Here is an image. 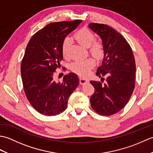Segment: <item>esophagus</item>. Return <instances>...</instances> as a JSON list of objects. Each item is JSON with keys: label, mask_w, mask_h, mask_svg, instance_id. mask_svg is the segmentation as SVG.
Here are the masks:
<instances>
[{"label": "esophagus", "mask_w": 153, "mask_h": 153, "mask_svg": "<svg viewBox=\"0 0 153 153\" xmlns=\"http://www.w3.org/2000/svg\"><path fill=\"white\" fill-rule=\"evenodd\" d=\"M88 82H89V80L86 78H84V77H79V83L81 84V85H82V84H85Z\"/></svg>", "instance_id": "34e87169"}]
</instances>
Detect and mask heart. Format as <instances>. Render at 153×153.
I'll return each mask as SVG.
<instances>
[{
	"label": "heart",
	"mask_w": 153,
	"mask_h": 153,
	"mask_svg": "<svg viewBox=\"0 0 153 153\" xmlns=\"http://www.w3.org/2000/svg\"><path fill=\"white\" fill-rule=\"evenodd\" d=\"M74 38L83 46L89 48V53L97 60L102 58L105 54L103 44L99 41L95 40V35L87 28H82L74 34ZM70 43L69 38H65L62 43L61 51L64 57H66L68 48ZM95 61L91 58L84 60H79L74 62L71 64L70 69L80 76H86L89 71L95 66Z\"/></svg>",
	"instance_id": "1"
}]
</instances>
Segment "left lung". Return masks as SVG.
<instances>
[{
  "label": "left lung",
  "mask_w": 153,
  "mask_h": 153,
  "mask_svg": "<svg viewBox=\"0 0 153 153\" xmlns=\"http://www.w3.org/2000/svg\"><path fill=\"white\" fill-rule=\"evenodd\" d=\"M89 27L100 37L105 55L96 75L106 76V83L90 81L95 92L90 98L95 111L102 116L119 112L128 102L135 88V62L130 45L108 25L91 23ZM105 79L101 77V79Z\"/></svg>",
  "instance_id": "1"
}]
</instances>
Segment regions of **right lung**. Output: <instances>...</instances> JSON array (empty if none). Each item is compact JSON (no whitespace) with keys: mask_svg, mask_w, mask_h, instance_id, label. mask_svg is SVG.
Wrapping results in <instances>:
<instances>
[{"mask_svg":"<svg viewBox=\"0 0 153 153\" xmlns=\"http://www.w3.org/2000/svg\"><path fill=\"white\" fill-rule=\"evenodd\" d=\"M82 22L51 23L33 35L25 48L21 64L23 86L31 105L41 114L55 116L64 112L79 85L76 74L65 75L62 82H55L54 74L63 59L62 41Z\"/></svg>","mask_w":153,"mask_h":153,"instance_id":"add662e5","label":"right lung"}]
</instances>
